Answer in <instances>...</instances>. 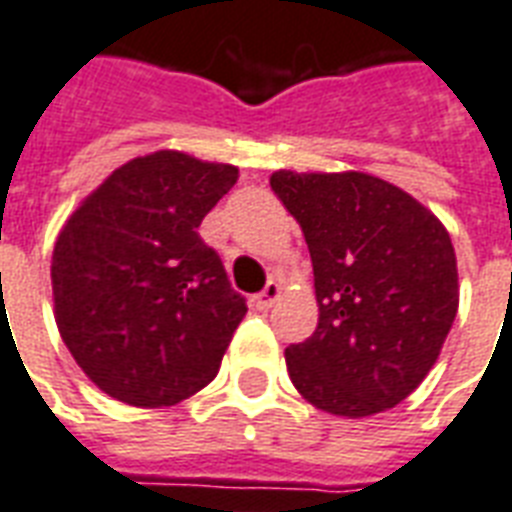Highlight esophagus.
<instances>
[{"instance_id":"esophagus-1","label":"esophagus","mask_w":512,"mask_h":512,"mask_svg":"<svg viewBox=\"0 0 512 512\" xmlns=\"http://www.w3.org/2000/svg\"><path fill=\"white\" fill-rule=\"evenodd\" d=\"M280 294H283V286H280L278 280H270V283L264 286V291L256 297V307H259V310H270V307L280 299Z\"/></svg>"}]
</instances>
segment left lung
I'll return each instance as SVG.
<instances>
[{
    "label": "left lung",
    "mask_w": 512,
    "mask_h": 512,
    "mask_svg": "<svg viewBox=\"0 0 512 512\" xmlns=\"http://www.w3.org/2000/svg\"><path fill=\"white\" fill-rule=\"evenodd\" d=\"M313 259L318 326L288 345L302 399L340 418H370L429 375L459 310V270L437 215L383 178L345 172L270 175Z\"/></svg>",
    "instance_id": "1"
}]
</instances>
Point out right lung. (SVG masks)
Masks as SVG:
<instances>
[{"label": "right lung", "instance_id": "obj_1", "mask_svg": "<svg viewBox=\"0 0 512 512\" xmlns=\"http://www.w3.org/2000/svg\"><path fill=\"white\" fill-rule=\"evenodd\" d=\"M234 164L153 151L113 169L53 245V318L107 397L172 407L218 375L248 313L199 224L237 183Z\"/></svg>", "mask_w": 512, "mask_h": 512}]
</instances>
